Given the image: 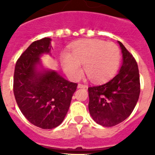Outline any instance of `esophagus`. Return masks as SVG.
<instances>
[{
  "instance_id": "esophagus-1",
  "label": "esophagus",
  "mask_w": 155,
  "mask_h": 155,
  "mask_svg": "<svg viewBox=\"0 0 155 155\" xmlns=\"http://www.w3.org/2000/svg\"><path fill=\"white\" fill-rule=\"evenodd\" d=\"M78 88H82V87H84H84H87V85L79 83V84H78Z\"/></svg>"
}]
</instances>
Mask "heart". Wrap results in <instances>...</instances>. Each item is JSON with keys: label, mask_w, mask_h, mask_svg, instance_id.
Instances as JSON below:
<instances>
[{"label": "heart", "mask_w": 155, "mask_h": 155, "mask_svg": "<svg viewBox=\"0 0 155 155\" xmlns=\"http://www.w3.org/2000/svg\"><path fill=\"white\" fill-rule=\"evenodd\" d=\"M120 60V49L113 42L98 39H83L71 48V54L62 55V64L65 72L77 78L82 72L84 64L87 76L94 81L109 78L118 68Z\"/></svg>", "instance_id": "b5f03b06"}]
</instances>
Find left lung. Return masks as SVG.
<instances>
[{"mask_svg": "<svg viewBox=\"0 0 155 155\" xmlns=\"http://www.w3.org/2000/svg\"><path fill=\"white\" fill-rule=\"evenodd\" d=\"M123 53L119 73L105 84L88 87L90 115L97 124L114 127L128 118L136 106L140 91L136 60L118 42Z\"/></svg>", "mask_w": 155, "mask_h": 155, "instance_id": "obj_1", "label": "left lung"}]
</instances>
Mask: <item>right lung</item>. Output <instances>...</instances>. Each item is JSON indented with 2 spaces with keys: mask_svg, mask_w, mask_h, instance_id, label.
Wrapping results in <instances>:
<instances>
[{
  "mask_svg": "<svg viewBox=\"0 0 155 155\" xmlns=\"http://www.w3.org/2000/svg\"><path fill=\"white\" fill-rule=\"evenodd\" d=\"M50 38L33 42L17 61L13 91L25 117L42 129L58 127L65 118L77 83L70 82L55 71H37L41 55L50 53Z\"/></svg>",
  "mask_w": 155,
  "mask_h": 155,
  "instance_id": "add662e5",
  "label": "right lung"
}]
</instances>
